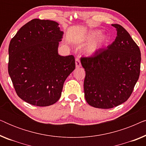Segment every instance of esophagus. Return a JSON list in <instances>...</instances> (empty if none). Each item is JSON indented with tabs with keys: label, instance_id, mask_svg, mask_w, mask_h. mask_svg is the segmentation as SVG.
Listing matches in <instances>:
<instances>
[{
	"label": "esophagus",
	"instance_id": "34e87169",
	"mask_svg": "<svg viewBox=\"0 0 146 146\" xmlns=\"http://www.w3.org/2000/svg\"><path fill=\"white\" fill-rule=\"evenodd\" d=\"M75 62H76V67L77 68H80L81 66V63H80V61L79 58H76L75 59Z\"/></svg>",
	"mask_w": 146,
	"mask_h": 146
}]
</instances>
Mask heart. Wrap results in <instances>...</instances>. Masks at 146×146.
Here are the masks:
<instances>
[{
	"mask_svg": "<svg viewBox=\"0 0 146 146\" xmlns=\"http://www.w3.org/2000/svg\"><path fill=\"white\" fill-rule=\"evenodd\" d=\"M101 30H91L84 34L78 40L80 45L90 43L84 49L86 55L91 56L101 50L110 42V37L107 35H102Z\"/></svg>",
	"mask_w": 146,
	"mask_h": 146,
	"instance_id": "heart-1",
	"label": "heart"
}]
</instances>
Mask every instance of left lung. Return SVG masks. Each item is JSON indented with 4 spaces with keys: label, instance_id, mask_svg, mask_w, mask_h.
<instances>
[{
    "label": "left lung",
    "instance_id": "1",
    "mask_svg": "<svg viewBox=\"0 0 146 146\" xmlns=\"http://www.w3.org/2000/svg\"><path fill=\"white\" fill-rule=\"evenodd\" d=\"M111 25L117 31L115 40L93 56L80 59L86 71L85 99L97 108H112L125 102L140 72L138 46L124 28L117 24Z\"/></svg>",
    "mask_w": 146,
    "mask_h": 146
}]
</instances>
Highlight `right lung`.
<instances>
[{
  "instance_id": "1",
  "label": "right lung",
  "mask_w": 146,
  "mask_h": 146,
  "mask_svg": "<svg viewBox=\"0 0 146 146\" xmlns=\"http://www.w3.org/2000/svg\"><path fill=\"white\" fill-rule=\"evenodd\" d=\"M59 24L35 19L22 27L9 47L8 70L16 92L26 102L48 106L60 99L64 83L75 69L72 55H59L64 32Z\"/></svg>"
}]
</instances>
